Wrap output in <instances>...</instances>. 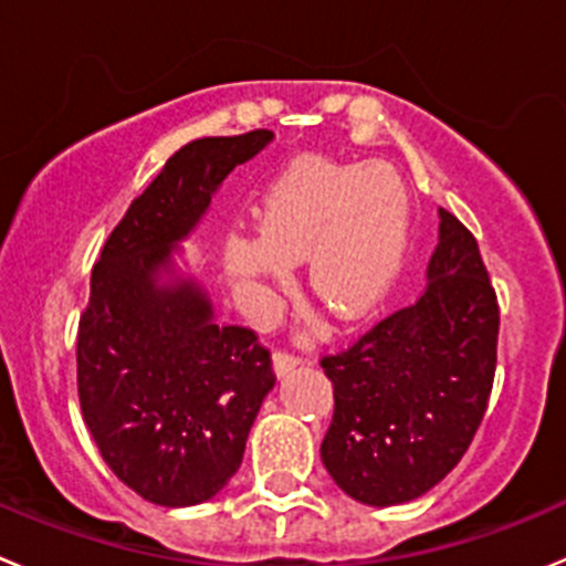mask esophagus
<instances>
[{
	"label": "esophagus",
	"mask_w": 566,
	"mask_h": 566,
	"mask_svg": "<svg viewBox=\"0 0 566 566\" xmlns=\"http://www.w3.org/2000/svg\"><path fill=\"white\" fill-rule=\"evenodd\" d=\"M298 365L301 359L295 354H287V350H276V354H273V370H276V376H287V373L295 370Z\"/></svg>",
	"instance_id": "1"
}]
</instances>
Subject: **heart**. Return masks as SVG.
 Instances as JSON below:
<instances>
[{
	"mask_svg": "<svg viewBox=\"0 0 566 566\" xmlns=\"http://www.w3.org/2000/svg\"><path fill=\"white\" fill-rule=\"evenodd\" d=\"M406 199L398 177L373 163L295 160L260 205V232L232 229L223 268L238 287L273 293L290 265L310 260V290L339 323L373 315L398 279Z\"/></svg>",
	"mask_w": 566,
	"mask_h": 566,
	"instance_id": "b5f03b06",
	"label": "heart"
}]
</instances>
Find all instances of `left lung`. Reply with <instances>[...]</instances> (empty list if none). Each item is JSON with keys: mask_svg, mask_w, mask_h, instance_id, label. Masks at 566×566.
<instances>
[{"mask_svg": "<svg viewBox=\"0 0 566 566\" xmlns=\"http://www.w3.org/2000/svg\"><path fill=\"white\" fill-rule=\"evenodd\" d=\"M426 279L415 304L321 359L334 384L321 459L365 506H398L440 484L468 453L492 392L501 312L479 243L448 210Z\"/></svg>", "mask_w": 566, "mask_h": 566, "instance_id": "1", "label": "left lung"}]
</instances>
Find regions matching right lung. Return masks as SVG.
<instances>
[{"label": "right lung", "instance_id": "right-lung-1", "mask_svg": "<svg viewBox=\"0 0 566 566\" xmlns=\"http://www.w3.org/2000/svg\"><path fill=\"white\" fill-rule=\"evenodd\" d=\"M271 140L254 129L182 146L93 265L76 334L82 417L118 481L157 506H196L229 484L276 384L271 350L251 328L221 326L174 260L223 179Z\"/></svg>", "mask_w": 566, "mask_h": 566}]
</instances>
